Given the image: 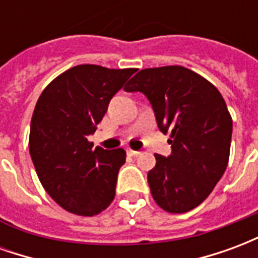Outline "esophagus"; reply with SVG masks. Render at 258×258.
<instances>
[{"label":"esophagus","instance_id":"1","mask_svg":"<svg viewBox=\"0 0 258 258\" xmlns=\"http://www.w3.org/2000/svg\"><path fill=\"white\" fill-rule=\"evenodd\" d=\"M127 153H128L130 156L135 157V156H138V155H140L141 152H138V151H133V149H127Z\"/></svg>","mask_w":258,"mask_h":258}]
</instances>
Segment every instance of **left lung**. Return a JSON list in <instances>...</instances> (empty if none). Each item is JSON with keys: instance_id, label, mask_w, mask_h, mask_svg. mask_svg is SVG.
<instances>
[{"instance_id": "left-lung-1", "label": "left lung", "mask_w": 258, "mask_h": 258, "mask_svg": "<svg viewBox=\"0 0 258 258\" xmlns=\"http://www.w3.org/2000/svg\"><path fill=\"white\" fill-rule=\"evenodd\" d=\"M151 102L171 155H155L148 173L152 196L163 210L186 213L221 179L229 159L232 118L214 85L182 66L144 69L124 87Z\"/></svg>"}]
</instances>
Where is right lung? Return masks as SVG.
Listing matches in <instances>:
<instances>
[{
	"label": "right lung",
	"mask_w": 258,
	"mask_h": 258,
	"mask_svg": "<svg viewBox=\"0 0 258 258\" xmlns=\"http://www.w3.org/2000/svg\"><path fill=\"white\" fill-rule=\"evenodd\" d=\"M135 72L79 64L58 76L38 98L30 124V156L42 186L64 210L91 217L114 199L125 152L92 149L87 138Z\"/></svg>",
	"instance_id": "add662e5"
}]
</instances>
